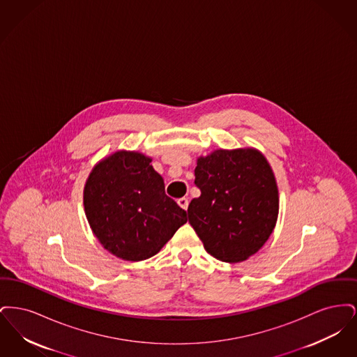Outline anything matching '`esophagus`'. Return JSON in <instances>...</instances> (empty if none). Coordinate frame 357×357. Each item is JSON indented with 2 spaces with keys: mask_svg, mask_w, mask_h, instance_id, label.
Returning <instances> with one entry per match:
<instances>
[{
  "mask_svg": "<svg viewBox=\"0 0 357 357\" xmlns=\"http://www.w3.org/2000/svg\"><path fill=\"white\" fill-rule=\"evenodd\" d=\"M178 204H179V207H182L183 210H187V207H188V199H187V198H181V199H178Z\"/></svg>",
  "mask_w": 357,
  "mask_h": 357,
  "instance_id": "34e87169",
  "label": "esophagus"
}]
</instances>
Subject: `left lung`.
I'll return each mask as SVG.
<instances>
[{
	"mask_svg": "<svg viewBox=\"0 0 357 357\" xmlns=\"http://www.w3.org/2000/svg\"><path fill=\"white\" fill-rule=\"evenodd\" d=\"M188 222L208 255L241 262L271 237L278 215V190L272 169L255 150H217L199 158Z\"/></svg>",
	"mask_w": 357,
	"mask_h": 357,
	"instance_id": "1",
	"label": "left lung"
}]
</instances>
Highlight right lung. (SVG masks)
Segmentation results:
<instances>
[{
    "instance_id": "obj_1",
    "label": "right lung",
    "mask_w": 357,
    "mask_h": 357,
    "mask_svg": "<svg viewBox=\"0 0 357 357\" xmlns=\"http://www.w3.org/2000/svg\"><path fill=\"white\" fill-rule=\"evenodd\" d=\"M151 159L119 151L99 163L85 183L84 207L102 246L127 261L156 255L187 222L186 211L165 192Z\"/></svg>"
}]
</instances>
